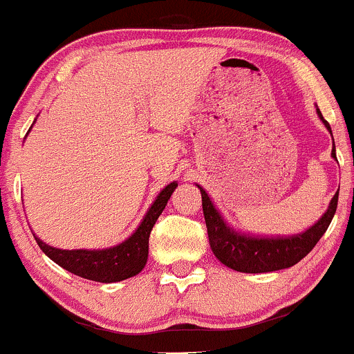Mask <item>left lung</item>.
Here are the masks:
<instances>
[{
	"mask_svg": "<svg viewBox=\"0 0 354 354\" xmlns=\"http://www.w3.org/2000/svg\"><path fill=\"white\" fill-rule=\"evenodd\" d=\"M317 115L331 133L329 122L322 118L319 109H317ZM331 154L333 158H336L335 149ZM198 188L201 192V205H203L208 240L213 254L221 263H225L230 269L247 272V274H263V272L287 269V267L296 266L299 260L304 259L313 250L314 245L319 242L324 232L328 230L329 223L336 213L337 195H339V192H337L333 196L331 205H329L324 216L304 234L284 236V239H279V236L277 239H266V236L260 239V236L235 234L234 230H230V227H227L220 213L209 201L207 192L201 186H198Z\"/></svg>",
	"mask_w": 354,
	"mask_h": 354,
	"instance_id": "8db88e82",
	"label": "left lung"
}]
</instances>
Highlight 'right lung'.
Segmentation results:
<instances>
[{"label": "right lung", "instance_id": "obj_1", "mask_svg": "<svg viewBox=\"0 0 354 354\" xmlns=\"http://www.w3.org/2000/svg\"><path fill=\"white\" fill-rule=\"evenodd\" d=\"M176 186L178 183H171L159 193L156 201L151 205L149 212L146 213L145 220L141 221L134 235H131L126 242L118 247L106 248V250H60V248L46 245L37 236L35 240H37L38 247L53 262L79 277L95 282H106V284L129 279L145 269L147 250H149L151 230Z\"/></svg>", "mask_w": 354, "mask_h": 354}]
</instances>
